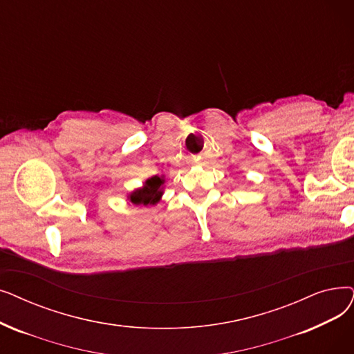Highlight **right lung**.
Returning a JSON list of instances; mask_svg holds the SVG:
<instances>
[{
  "mask_svg": "<svg viewBox=\"0 0 354 354\" xmlns=\"http://www.w3.org/2000/svg\"><path fill=\"white\" fill-rule=\"evenodd\" d=\"M163 185H165L163 178H159V176L149 178L142 188L133 191L129 195L130 203H133L134 205H156L163 195Z\"/></svg>",
  "mask_w": 354,
  "mask_h": 354,
  "instance_id": "obj_1",
  "label": "right lung"
}]
</instances>
